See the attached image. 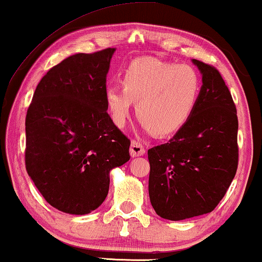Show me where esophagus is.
<instances>
[{
    "label": "esophagus",
    "instance_id": "obj_1",
    "mask_svg": "<svg viewBox=\"0 0 262 262\" xmlns=\"http://www.w3.org/2000/svg\"><path fill=\"white\" fill-rule=\"evenodd\" d=\"M144 152H145L144 145H143L139 141H136V139H134V141L131 142V148H130L131 156L132 157L142 156Z\"/></svg>",
    "mask_w": 262,
    "mask_h": 262
}]
</instances>
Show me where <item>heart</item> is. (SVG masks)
I'll list each match as a JSON object with an SVG mask.
<instances>
[{
	"mask_svg": "<svg viewBox=\"0 0 262 262\" xmlns=\"http://www.w3.org/2000/svg\"><path fill=\"white\" fill-rule=\"evenodd\" d=\"M121 85H110L106 106L118 126L130 114L132 101L146 128L168 136L180 130L198 105L202 82L194 68L143 57L128 64L121 74Z\"/></svg>",
	"mask_w": 262,
	"mask_h": 262,
	"instance_id": "b5f03b06",
	"label": "heart"
}]
</instances>
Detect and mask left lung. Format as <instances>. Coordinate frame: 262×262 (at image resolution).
I'll return each instance as SVG.
<instances>
[{"mask_svg": "<svg viewBox=\"0 0 262 262\" xmlns=\"http://www.w3.org/2000/svg\"><path fill=\"white\" fill-rule=\"evenodd\" d=\"M193 63L203 75L194 112L168 143L148 150L150 203L169 221L213 211L238 164V120L230 91L216 68Z\"/></svg>", "mask_w": 262, "mask_h": 262, "instance_id": "obj_1", "label": "left lung"}]
</instances>
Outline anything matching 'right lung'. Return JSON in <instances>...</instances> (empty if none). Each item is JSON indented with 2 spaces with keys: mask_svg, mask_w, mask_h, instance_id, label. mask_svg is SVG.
Here are the masks:
<instances>
[{
  "mask_svg": "<svg viewBox=\"0 0 262 262\" xmlns=\"http://www.w3.org/2000/svg\"><path fill=\"white\" fill-rule=\"evenodd\" d=\"M116 49L76 53L39 82L26 114V170L46 202L71 214L106 199L110 171L130 160V139L107 113L106 76Z\"/></svg>",
  "mask_w": 262,
  "mask_h": 262,
  "instance_id": "add662e5",
  "label": "right lung"
}]
</instances>
